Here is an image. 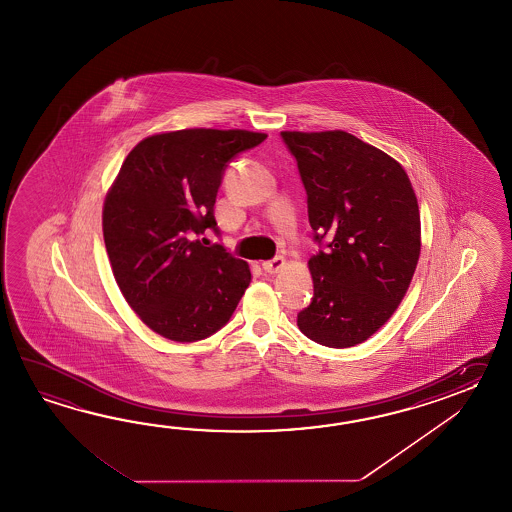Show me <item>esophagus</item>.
<instances>
[{
    "mask_svg": "<svg viewBox=\"0 0 512 512\" xmlns=\"http://www.w3.org/2000/svg\"><path fill=\"white\" fill-rule=\"evenodd\" d=\"M283 265H285V260H283L282 256H276L272 260L263 261V271L269 272V274H276V272L282 271Z\"/></svg>",
    "mask_w": 512,
    "mask_h": 512,
    "instance_id": "34e87169",
    "label": "esophagus"
}]
</instances>
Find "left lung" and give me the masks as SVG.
Instances as JSON below:
<instances>
[{"instance_id": "8db88e82", "label": "left lung", "mask_w": 512, "mask_h": 512, "mask_svg": "<svg viewBox=\"0 0 512 512\" xmlns=\"http://www.w3.org/2000/svg\"><path fill=\"white\" fill-rule=\"evenodd\" d=\"M307 192L322 247L311 260L315 296L298 313L305 337L351 348L388 322L410 287L421 218L403 166L346 131H282Z\"/></svg>"}]
</instances>
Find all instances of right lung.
<instances>
[{
	"label": "right lung",
	"mask_w": 512,
	"mask_h": 512,
	"mask_svg": "<svg viewBox=\"0 0 512 512\" xmlns=\"http://www.w3.org/2000/svg\"><path fill=\"white\" fill-rule=\"evenodd\" d=\"M267 139L247 130L168 131L139 142L102 210L111 271L146 326L175 342L214 335L251 283L247 261L219 243L214 203L225 168Z\"/></svg>",
	"instance_id": "1"
}]
</instances>
